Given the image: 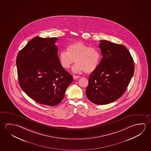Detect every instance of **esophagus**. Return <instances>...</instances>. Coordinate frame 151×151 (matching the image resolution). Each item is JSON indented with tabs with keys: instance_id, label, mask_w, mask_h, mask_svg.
Wrapping results in <instances>:
<instances>
[{
	"instance_id": "obj_1",
	"label": "esophagus",
	"mask_w": 151,
	"mask_h": 151,
	"mask_svg": "<svg viewBox=\"0 0 151 151\" xmlns=\"http://www.w3.org/2000/svg\"><path fill=\"white\" fill-rule=\"evenodd\" d=\"M73 78H74V79H78V78L80 77L79 76H76V75H73Z\"/></svg>"
}]
</instances>
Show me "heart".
<instances>
[{
  "label": "heart",
  "instance_id": "obj_1",
  "mask_svg": "<svg viewBox=\"0 0 151 151\" xmlns=\"http://www.w3.org/2000/svg\"><path fill=\"white\" fill-rule=\"evenodd\" d=\"M67 51L62 50L58 55L60 64L64 69H68L75 61L77 63L72 68L74 73H91L99 65L101 59L99 50L84 42L78 41L68 45Z\"/></svg>",
  "mask_w": 151,
  "mask_h": 151
}]
</instances>
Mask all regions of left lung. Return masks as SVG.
Instances as JSON below:
<instances>
[{
    "label": "left lung",
    "instance_id": "8db88e82",
    "mask_svg": "<svg viewBox=\"0 0 151 151\" xmlns=\"http://www.w3.org/2000/svg\"><path fill=\"white\" fill-rule=\"evenodd\" d=\"M103 58L88 78L86 89L88 99L94 104H109L126 91L134 72L133 59L125 46L100 40Z\"/></svg>",
    "mask_w": 151,
    "mask_h": 151
}]
</instances>
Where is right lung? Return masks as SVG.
<instances>
[{"label":"right lung","mask_w":151,"mask_h":151,"mask_svg":"<svg viewBox=\"0 0 151 151\" xmlns=\"http://www.w3.org/2000/svg\"><path fill=\"white\" fill-rule=\"evenodd\" d=\"M56 37H35L20 50L16 58L20 87L40 104L57 105L64 99L72 75L62 67Z\"/></svg>","instance_id":"add662e5"}]
</instances>
